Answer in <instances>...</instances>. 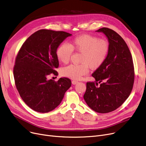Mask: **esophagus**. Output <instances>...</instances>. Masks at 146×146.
<instances>
[{"instance_id":"34e87169","label":"esophagus","mask_w":146,"mask_h":146,"mask_svg":"<svg viewBox=\"0 0 146 146\" xmlns=\"http://www.w3.org/2000/svg\"><path fill=\"white\" fill-rule=\"evenodd\" d=\"M72 83L73 85H76V84L78 83V81H76V80H73L72 82Z\"/></svg>"}]
</instances>
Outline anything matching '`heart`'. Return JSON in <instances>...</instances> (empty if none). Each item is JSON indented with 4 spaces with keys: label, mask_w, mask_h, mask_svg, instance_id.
<instances>
[{
    "label": "heart",
    "mask_w": 146,
    "mask_h": 146,
    "mask_svg": "<svg viewBox=\"0 0 146 146\" xmlns=\"http://www.w3.org/2000/svg\"><path fill=\"white\" fill-rule=\"evenodd\" d=\"M73 51L82 53L80 65L71 64L62 69L63 76L74 80H79L91 69H97L105 61L110 51L108 41L104 38L89 34L79 35L68 44H61L56 50L57 59L64 64L70 61Z\"/></svg>",
    "instance_id": "1"
}]
</instances>
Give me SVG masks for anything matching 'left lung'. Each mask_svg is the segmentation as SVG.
Wrapping results in <instances>:
<instances>
[{
	"label": "left lung",
	"mask_w": 146,
	"mask_h": 146,
	"mask_svg": "<svg viewBox=\"0 0 146 146\" xmlns=\"http://www.w3.org/2000/svg\"><path fill=\"white\" fill-rule=\"evenodd\" d=\"M96 32L105 35L110 51L104 63L92 74L95 83H86L83 98L94 111L108 113L117 109L130 95L134 80V64L127 44L118 34L108 28ZM98 82L101 84L98 88Z\"/></svg>",
	"instance_id": "obj_1"
}]
</instances>
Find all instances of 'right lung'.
I'll list each match as a JSON object with an SVG mask.
<instances>
[{
	"label": "right lung",
	"instance_id": "right-lung-1",
	"mask_svg": "<svg viewBox=\"0 0 146 146\" xmlns=\"http://www.w3.org/2000/svg\"><path fill=\"white\" fill-rule=\"evenodd\" d=\"M72 34L64 31L41 29L31 35L23 44L13 68L15 85L25 103L32 110L47 113L62 101L72 85L66 78L57 82L48 79L51 73L57 74L59 63L56 50Z\"/></svg>",
	"mask_w": 146,
	"mask_h": 146
}]
</instances>
